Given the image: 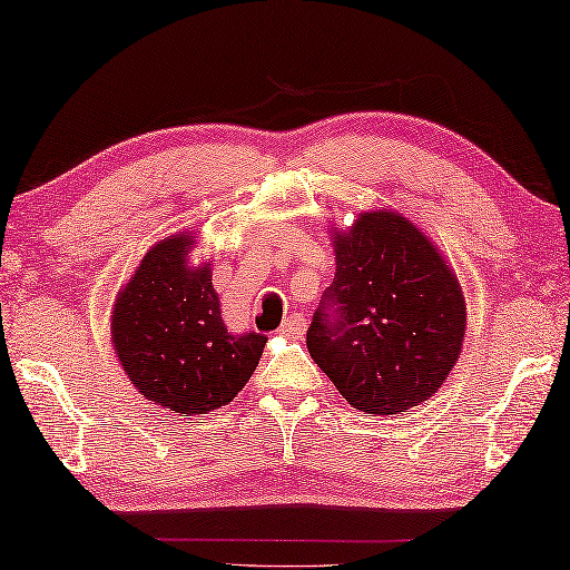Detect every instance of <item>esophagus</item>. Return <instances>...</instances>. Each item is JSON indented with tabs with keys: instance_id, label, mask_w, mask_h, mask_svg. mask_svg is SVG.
<instances>
[{
	"instance_id": "obj_1",
	"label": "esophagus",
	"mask_w": 570,
	"mask_h": 570,
	"mask_svg": "<svg viewBox=\"0 0 570 570\" xmlns=\"http://www.w3.org/2000/svg\"><path fill=\"white\" fill-rule=\"evenodd\" d=\"M277 331L283 333V335H287V338H301V335L305 333V318H303V315H297V313L287 315V318L283 321V325H279Z\"/></svg>"
}]
</instances>
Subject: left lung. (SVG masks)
<instances>
[{"label": "left lung", "instance_id": "8db88e82", "mask_svg": "<svg viewBox=\"0 0 570 570\" xmlns=\"http://www.w3.org/2000/svg\"><path fill=\"white\" fill-rule=\"evenodd\" d=\"M468 307L450 265L412 222L361 214L335 235V277L307 328V351L353 409L419 406L450 376Z\"/></svg>", "mask_w": 570, "mask_h": 570}]
</instances>
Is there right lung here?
<instances>
[{
  "label": "right lung",
  "mask_w": 570,
  "mask_h": 570,
  "mask_svg": "<svg viewBox=\"0 0 570 570\" xmlns=\"http://www.w3.org/2000/svg\"><path fill=\"white\" fill-rule=\"evenodd\" d=\"M189 232L146 252L114 307V346L141 394L176 414L229 404L257 368L267 338L232 335L209 267L191 269Z\"/></svg>",
  "instance_id": "right-lung-1"
}]
</instances>
